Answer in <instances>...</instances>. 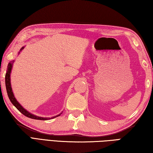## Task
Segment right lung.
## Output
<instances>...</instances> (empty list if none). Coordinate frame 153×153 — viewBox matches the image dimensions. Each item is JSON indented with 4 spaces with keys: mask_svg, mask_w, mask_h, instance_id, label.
Here are the masks:
<instances>
[{
    "mask_svg": "<svg viewBox=\"0 0 153 153\" xmlns=\"http://www.w3.org/2000/svg\"><path fill=\"white\" fill-rule=\"evenodd\" d=\"M24 47H22L20 51H21ZM20 53V52H19ZM14 62L13 61H11L9 63H8V67H7V73H6V75H5V85H6V88H7V94H8V98H9V99L10 100V102L13 103V105L15 106V107L18 109V110L21 112L22 114H23L25 115V116L27 117L28 118H30V119H36V120H48V119H54V118L59 117L60 115V114L59 115H57V116L55 117H53L52 118H43V117H36L35 115H33L30 114V112H28V111H27L25 110V109L22 107V106L20 105V104L17 102V100H16L15 98H14V96L13 94V93L12 91V88H11V86H10V72H11V68H12V66H13V63Z\"/></svg>",
    "mask_w": 153,
    "mask_h": 153,
    "instance_id": "add662e5",
    "label": "right lung"
}]
</instances>
